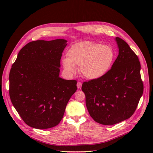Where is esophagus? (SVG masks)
Masks as SVG:
<instances>
[{
    "label": "esophagus",
    "instance_id": "34e87169",
    "mask_svg": "<svg viewBox=\"0 0 153 153\" xmlns=\"http://www.w3.org/2000/svg\"><path fill=\"white\" fill-rule=\"evenodd\" d=\"M82 83L80 82H77V87H78V89H81V87H82Z\"/></svg>",
    "mask_w": 153,
    "mask_h": 153
}]
</instances>
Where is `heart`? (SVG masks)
Here are the masks:
<instances>
[{
    "label": "heart",
    "mask_w": 153,
    "mask_h": 153,
    "mask_svg": "<svg viewBox=\"0 0 153 153\" xmlns=\"http://www.w3.org/2000/svg\"><path fill=\"white\" fill-rule=\"evenodd\" d=\"M68 57L62 60L63 68L68 75L80 66V72L91 80L99 79L110 70L115 60L114 49L109 45L84 41L72 45L67 52Z\"/></svg>",
    "instance_id": "1"
}]
</instances>
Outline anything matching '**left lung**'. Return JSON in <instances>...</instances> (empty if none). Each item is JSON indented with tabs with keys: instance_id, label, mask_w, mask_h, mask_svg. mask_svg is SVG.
Here are the masks:
<instances>
[{
	"instance_id": "1",
	"label": "left lung",
	"mask_w": 153,
	"mask_h": 153,
	"mask_svg": "<svg viewBox=\"0 0 153 153\" xmlns=\"http://www.w3.org/2000/svg\"><path fill=\"white\" fill-rule=\"evenodd\" d=\"M119 55L107 74L84 82L82 90L91 117L103 125H113L129 119L135 112L143 94L140 63L137 55L121 38H115Z\"/></svg>"
}]
</instances>
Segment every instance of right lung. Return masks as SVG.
<instances>
[{
	"instance_id": "obj_1",
	"label": "right lung",
	"mask_w": 153,
	"mask_h": 153,
	"mask_svg": "<svg viewBox=\"0 0 153 153\" xmlns=\"http://www.w3.org/2000/svg\"><path fill=\"white\" fill-rule=\"evenodd\" d=\"M67 41H31L23 47L10 73V96L23 121L36 129L61 122L76 81L59 77L61 59Z\"/></svg>"
}]
</instances>
